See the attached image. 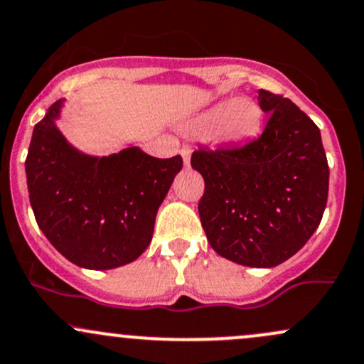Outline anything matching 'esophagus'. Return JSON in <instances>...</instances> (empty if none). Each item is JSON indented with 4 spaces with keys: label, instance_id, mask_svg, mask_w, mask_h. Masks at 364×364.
Returning a JSON list of instances; mask_svg holds the SVG:
<instances>
[{
    "label": "esophagus",
    "instance_id": "esophagus-1",
    "mask_svg": "<svg viewBox=\"0 0 364 364\" xmlns=\"http://www.w3.org/2000/svg\"><path fill=\"white\" fill-rule=\"evenodd\" d=\"M181 157H183V162H185V166L190 164V150H188V147L181 149Z\"/></svg>",
    "mask_w": 364,
    "mask_h": 364
}]
</instances>
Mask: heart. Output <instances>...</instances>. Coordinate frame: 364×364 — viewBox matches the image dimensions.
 Wrapping results in <instances>:
<instances>
[{
    "mask_svg": "<svg viewBox=\"0 0 364 364\" xmlns=\"http://www.w3.org/2000/svg\"><path fill=\"white\" fill-rule=\"evenodd\" d=\"M263 112L252 99L237 97L217 102L195 119L193 129L200 135L210 133L217 145L235 147L253 140L260 133Z\"/></svg>",
    "mask_w": 364,
    "mask_h": 364,
    "instance_id": "b5f03b06",
    "label": "heart"
}]
</instances>
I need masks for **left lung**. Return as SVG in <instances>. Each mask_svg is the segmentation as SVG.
<instances>
[{
  "label": "left lung",
  "instance_id": "8db88e82",
  "mask_svg": "<svg viewBox=\"0 0 364 364\" xmlns=\"http://www.w3.org/2000/svg\"><path fill=\"white\" fill-rule=\"evenodd\" d=\"M269 123L245 147L196 150L191 168L205 181L198 214L220 257L270 269L306 245L328 196V164L320 129L281 95L258 92Z\"/></svg>",
  "mask_w": 364,
  "mask_h": 364
}]
</instances>
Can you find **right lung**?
<instances>
[{"label": "right lung", "mask_w": 364, "mask_h": 364, "mask_svg": "<svg viewBox=\"0 0 364 364\" xmlns=\"http://www.w3.org/2000/svg\"><path fill=\"white\" fill-rule=\"evenodd\" d=\"M65 102L51 104L32 133L25 161L32 210L66 260L89 270L123 267L152 241L183 159L152 157L135 144L109 156L82 152L58 128Z\"/></svg>", "instance_id": "obj_1"}]
</instances>
